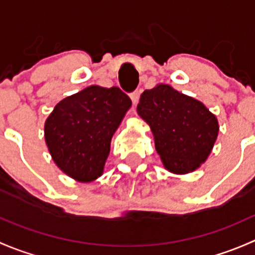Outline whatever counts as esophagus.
I'll return each instance as SVG.
<instances>
[{
  "instance_id": "esophagus-1",
  "label": "esophagus",
  "mask_w": 255,
  "mask_h": 255,
  "mask_svg": "<svg viewBox=\"0 0 255 255\" xmlns=\"http://www.w3.org/2000/svg\"><path fill=\"white\" fill-rule=\"evenodd\" d=\"M130 100H132L133 104H137L138 101H139V91H134L130 94Z\"/></svg>"
}]
</instances>
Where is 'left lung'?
Segmentation results:
<instances>
[{
	"mask_svg": "<svg viewBox=\"0 0 255 255\" xmlns=\"http://www.w3.org/2000/svg\"><path fill=\"white\" fill-rule=\"evenodd\" d=\"M137 112L150 127L156 151L169 171L191 173L206 161L220 127L202 102L159 84L140 95Z\"/></svg>",
	"mask_w": 255,
	"mask_h": 255,
	"instance_id": "left-lung-1",
	"label": "left lung"
}]
</instances>
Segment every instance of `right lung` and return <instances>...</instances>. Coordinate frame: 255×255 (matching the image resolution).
Wrapping results in <instances>:
<instances>
[{"label":"right lung","instance_id":"obj_1","mask_svg":"<svg viewBox=\"0 0 255 255\" xmlns=\"http://www.w3.org/2000/svg\"><path fill=\"white\" fill-rule=\"evenodd\" d=\"M130 106L118 87L96 85L61 100L44 126L45 143L58 168L80 182L101 176L112 135Z\"/></svg>","mask_w":255,"mask_h":255}]
</instances>
